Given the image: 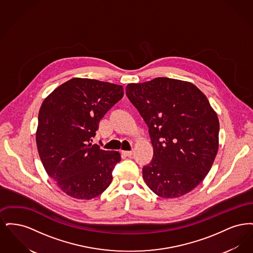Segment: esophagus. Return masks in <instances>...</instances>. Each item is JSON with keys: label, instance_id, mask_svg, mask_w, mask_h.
I'll return each mask as SVG.
<instances>
[{"label": "esophagus", "instance_id": "34e87169", "mask_svg": "<svg viewBox=\"0 0 253 253\" xmlns=\"http://www.w3.org/2000/svg\"><path fill=\"white\" fill-rule=\"evenodd\" d=\"M121 154L125 157H131L132 155V151H121Z\"/></svg>", "mask_w": 253, "mask_h": 253}]
</instances>
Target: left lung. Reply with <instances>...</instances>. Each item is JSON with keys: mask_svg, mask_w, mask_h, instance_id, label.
<instances>
[{"mask_svg": "<svg viewBox=\"0 0 253 253\" xmlns=\"http://www.w3.org/2000/svg\"><path fill=\"white\" fill-rule=\"evenodd\" d=\"M126 95L147 126L154 157L142 169L146 185L160 197L193 191L209 173L219 147V120L192 83L156 78L129 84Z\"/></svg>", "mask_w": 253, "mask_h": 253, "instance_id": "1", "label": "left lung"}]
</instances>
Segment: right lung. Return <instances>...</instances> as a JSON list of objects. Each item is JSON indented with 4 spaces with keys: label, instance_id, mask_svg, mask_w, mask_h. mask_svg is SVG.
Instances as JSON below:
<instances>
[{
    "label": "right lung",
    "instance_id": "add662e5",
    "mask_svg": "<svg viewBox=\"0 0 253 253\" xmlns=\"http://www.w3.org/2000/svg\"><path fill=\"white\" fill-rule=\"evenodd\" d=\"M124 95L121 85L74 78L43 100L38 118L36 142L47 174L64 193L89 200L111 184L121 161L117 151L92 144L99 121Z\"/></svg>",
    "mask_w": 253,
    "mask_h": 253
}]
</instances>
